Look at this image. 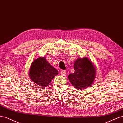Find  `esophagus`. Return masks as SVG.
Here are the masks:
<instances>
[{
	"label": "esophagus",
	"mask_w": 123,
	"mask_h": 123,
	"mask_svg": "<svg viewBox=\"0 0 123 123\" xmlns=\"http://www.w3.org/2000/svg\"><path fill=\"white\" fill-rule=\"evenodd\" d=\"M61 75H62V76H65V75H66V74H67V72H66L64 70H62L61 71Z\"/></svg>",
	"instance_id": "esophagus-1"
}]
</instances>
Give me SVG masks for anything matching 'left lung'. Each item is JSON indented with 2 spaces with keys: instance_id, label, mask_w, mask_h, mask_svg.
I'll return each instance as SVG.
<instances>
[{
  "instance_id": "8db88e82",
  "label": "left lung",
  "mask_w": 123,
  "mask_h": 123,
  "mask_svg": "<svg viewBox=\"0 0 123 123\" xmlns=\"http://www.w3.org/2000/svg\"><path fill=\"white\" fill-rule=\"evenodd\" d=\"M75 72L68 76L72 85L78 90L90 87L96 78V70L92 62L86 57L78 58L74 64Z\"/></svg>"
}]
</instances>
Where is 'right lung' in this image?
I'll use <instances>...</instances> for the list:
<instances>
[{"mask_svg":"<svg viewBox=\"0 0 123 123\" xmlns=\"http://www.w3.org/2000/svg\"><path fill=\"white\" fill-rule=\"evenodd\" d=\"M58 72L46 60L45 57H39L31 63L29 74L31 80L43 87L48 86Z\"/></svg>","mask_w":123,"mask_h":123,"instance_id":"add662e5","label":"right lung"}]
</instances>
